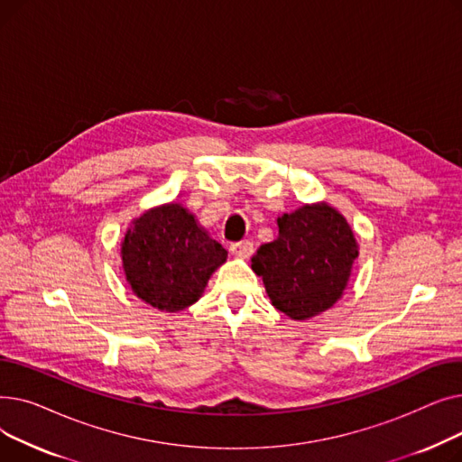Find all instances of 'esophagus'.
I'll return each mask as SVG.
<instances>
[{
  "label": "esophagus",
  "instance_id": "1",
  "mask_svg": "<svg viewBox=\"0 0 462 462\" xmlns=\"http://www.w3.org/2000/svg\"><path fill=\"white\" fill-rule=\"evenodd\" d=\"M230 251L237 258H249L253 254V244H251V241H237V244L230 245Z\"/></svg>",
  "mask_w": 462,
  "mask_h": 462
}]
</instances>
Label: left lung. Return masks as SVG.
Segmentation results:
<instances>
[{
  "label": "left lung",
  "mask_w": 462,
  "mask_h": 462,
  "mask_svg": "<svg viewBox=\"0 0 462 462\" xmlns=\"http://www.w3.org/2000/svg\"><path fill=\"white\" fill-rule=\"evenodd\" d=\"M279 236L251 258L272 305L292 320H309L343 298L357 239L341 211L328 202L303 204L277 217Z\"/></svg>",
  "instance_id": "1"
}]
</instances>
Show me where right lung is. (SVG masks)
Returning a JSON list of instances; mask_svg holds the SVG:
<instances>
[{
    "label": "right lung",
    "instance_id": "right-lung-1",
    "mask_svg": "<svg viewBox=\"0 0 462 462\" xmlns=\"http://www.w3.org/2000/svg\"><path fill=\"white\" fill-rule=\"evenodd\" d=\"M226 256L180 202L143 211L121 239V265L134 296L164 312L197 303Z\"/></svg>",
    "mask_w": 462,
    "mask_h": 462
}]
</instances>
